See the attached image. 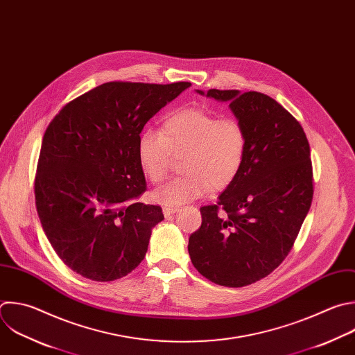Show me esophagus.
Instances as JSON below:
<instances>
[{
    "mask_svg": "<svg viewBox=\"0 0 355 355\" xmlns=\"http://www.w3.org/2000/svg\"><path fill=\"white\" fill-rule=\"evenodd\" d=\"M178 210H180L178 207H164V209H163V214H164L166 217H170L171 214L177 213Z\"/></svg>",
    "mask_w": 355,
    "mask_h": 355,
    "instance_id": "obj_1",
    "label": "esophagus"
}]
</instances>
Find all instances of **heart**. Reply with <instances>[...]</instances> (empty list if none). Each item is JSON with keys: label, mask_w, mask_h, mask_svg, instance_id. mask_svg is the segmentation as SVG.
<instances>
[{"label": "heart", "mask_w": 355, "mask_h": 355, "mask_svg": "<svg viewBox=\"0 0 355 355\" xmlns=\"http://www.w3.org/2000/svg\"><path fill=\"white\" fill-rule=\"evenodd\" d=\"M137 155L142 173L160 184L173 157H181L185 175L153 192L166 206H178L209 192L227 188L241 171L247 155V134L240 121L200 108H184L164 118L162 131L145 130L138 137Z\"/></svg>", "instance_id": "obj_1"}]
</instances>
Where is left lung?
I'll use <instances>...</instances> for the list:
<instances>
[{"label": "left lung", "mask_w": 355, "mask_h": 355, "mask_svg": "<svg viewBox=\"0 0 355 355\" xmlns=\"http://www.w3.org/2000/svg\"><path fill=\"white\" fill-rule=\"evenodd\" d=\"M196 92L230 103L245 130L247 155L218 202L200 207L188 252L203 277L244 287L270 275L294 245L313 196L309 144L295 118L263 93Z\"/></svg>", "instance_id": "8db88e82"}]
</instances>
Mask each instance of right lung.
Instances as JSON below:
<instances>
[{
  "instance_id": "right-lung-1",
  "label": "right lung",
  "mask_w": 355,
  "mask_h": 355,
  "mask_svg": "<svg viewBox=\"0 0 355 355\" xmlns=\"http://www.w3.org/2000/svg\"><path fill=\"white\" fill-rule=\"evenodd\" d=\"M107 82L65 104L49 124L35 198L60 259L78 275L112 282L145 258L160 206L135 202L146 191L137 142L145 124L189 87Z\"/></svg>"
}]
</instances>
